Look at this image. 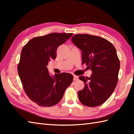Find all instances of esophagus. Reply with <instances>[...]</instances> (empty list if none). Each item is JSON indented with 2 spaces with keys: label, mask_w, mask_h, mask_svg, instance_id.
Segmentation results:
<instances>
[{
  "label": "esophagus",
  "mask_w": 134,
  "mask_h": 134,
  "mask_svg": "<svg viewBox=\"0 0 134 134\" xmlns=\"http://www.w3.org/2000/svg\"><path fill=\"white\" fill-rule=\"evenodd\" d=\"M73 79H74V81H76V80H78V77L77 76L74 75V78H73Z\"/></svg>",
  "instance_id": "esophagus-1"
}]
</instances>
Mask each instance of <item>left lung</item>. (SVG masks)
Instances as JSON below:
<instances>
[{
	"label": "left lung",
	"instance_id": "left-lung-1",
	"mask_svg": "<svg viewBox=\"0 0 134 134\" xmlns=\"http://www.w3.org/2000/svg\"><path fill=\"white\" fill-rule=\"evenodd\" d=\"M71 41L82 51V64L92 70L90 77L80 76L85 87L78 92L81 103L90 107L102 104L112 95L118 81L120 61L115 47L100 37L78 34Z\"/></svg>",
	"mask_w": 134,
	"mask_h": 134
}]
</instances>
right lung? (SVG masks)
<instances>
[{"mask_svg": "<svg viewBox=\"0 0 134 134\" xmlns=\"http://www.w3.org/2000/svg\"><path fill=\"white\" fill-rule=\"evenodd\" d=\"M72 35L52 33L37 37L22 48L18 75L28 97L40 106L52 107L59 103L72 83V74L63 72L51 76L47 65L51 59L56 58L59 46Z\"/></svg>", "mask_w": 134, "mask_h": 134, "instance_id": "obj_1", "label": "right lung"}]
</instances>
